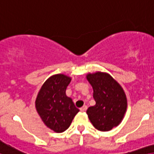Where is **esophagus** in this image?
<instances>
[{
    "instance_id": "esophagus-1",
    "label": "esophagus",
    "mask_w": 154,
    "mask_h": 154,
    "mask_svg": "<svg viewBox=\"0 0 154 154\" xmlns=\"http://www.w3.org/2000/svg\"><path fill=\"white\" fill-rule=\"evenodd\" d=\"M87 109H88V107H87V106H86V105H83V107H82V108H80V111H81V112H85V111L87 110Z\"/></svg>"
}]
</instances>
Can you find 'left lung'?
Segmentation results:
<instances>
[{"instance_id":"left-lung-1","label":"left lung","mask_w":154,"mask_h":154,"mask_svg":"<svg viewBox=\"0 0 154 154\" xmlns=\"http://www.w3.org/2000/svg\"><path fill=\"white\" fill-rule=\"evenodd\" d=\"M87 79L92 86L96 101V105L89 107L87 110L89 120L98 130H111L121 122L127 109L125 91L107 73L88 74Z\"/></svg>"}]
</instances>
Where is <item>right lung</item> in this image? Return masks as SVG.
<instances>
[{
  "instance_id": "1",
  "label": "right lung",
  "mask_w": 154,
  "mask_h": 154,
  "mask_svg": "<svg viewBox=\"0 0 154 154\" xmlns=\"http://www.w3.org/2000/svg\"><path fill=\"white\" fill-rule=\"evenodd\" d=\"M71 80L63 74L51 76L44 83L35 101L37 112L44 124L55 133L66 130L79 112L66 95Z\"/></svg>"
}]
</instances>
